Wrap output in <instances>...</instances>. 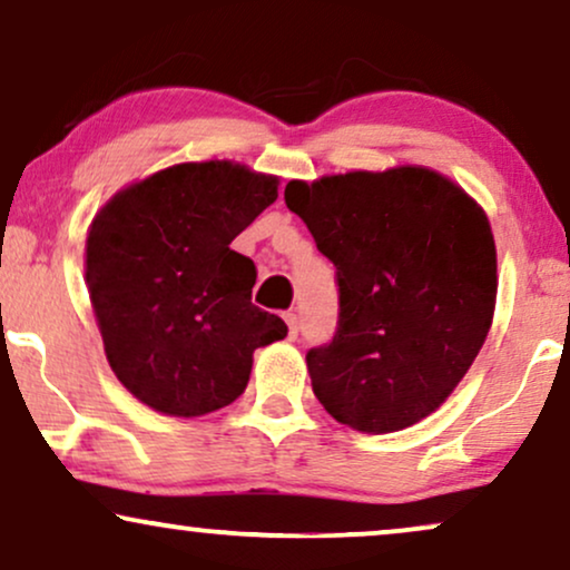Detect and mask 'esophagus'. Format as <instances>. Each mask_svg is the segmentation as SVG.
Instances as JSON below:
<instances>
[{"label":"esophagus","mask_w":570,"mask_h":570,"mask_svg":"<svg viewBox=\"0 0 570 570\" xmlns=\"http://www.w3.org/2000/svg\"><path fill=\"white\" fill-rule=\"evenodd\" d=\"M284 321H286V326H289V336H292V338L297 336V331H299L297 313H294V309H289V313H284Z\"/></svg>","instance_id":"obj_1"}]
</instances>
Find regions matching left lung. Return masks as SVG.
<instances>
[{
    "label": "left lung",
    "mask_w": 570,
    "mask_h": 570,
    "mask_svg": "<svg viewBox=\"0 0 570 570\" xmlns=\"http://www.w3.org/2000/svg\"><path fill=\"white\" fill-rule=\"evenodd\" d=\"M284 199L336 268V334L307 352L315 397L365 434L434 413L492 326L497 249L484 210L417 165L289 181Z\"/></svg>",
    "instance_id": "obj_1"
}]
</instances>
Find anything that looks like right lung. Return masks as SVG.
<instances>
[{
    "instance_id": "right-lung-1",
    "label": "right lung",
    "mask_w": 570,
    "mask_h": 570,
    "mask_svg": "<svg viewBox=\"0 0 570 570\" xmlns=\"http://www.w3.org/2000/svg\"><path fill=\"white\" fill-rule=\"evenodd\" d=\"M276 197V176L184 163L97 213L86 286L110 368L144 405L178 417L232 405L252 352L286 336L278 315L252 305L255 263L228 247Z\"/></svg>"
}]
</instances>
